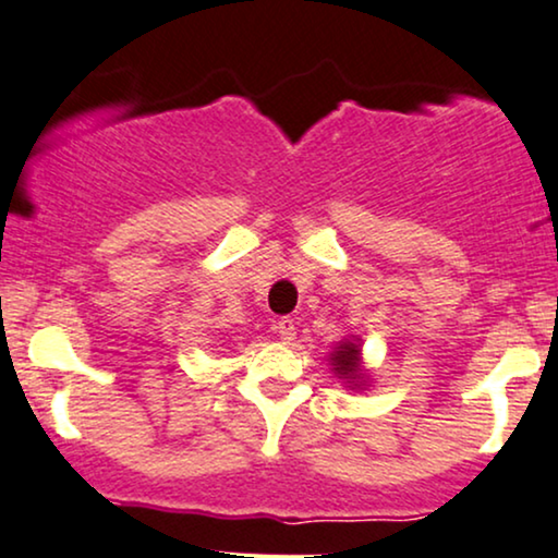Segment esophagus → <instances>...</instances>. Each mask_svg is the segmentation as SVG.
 <instances>
[{
	"label": "esophagus",
	"mask_w": 558,
	"mask_h": 558,
	"mask_svg": "<svg viewBox=\"0 0 558 558\" xmlns=\"http://www.w3.org/2000/svg\"><path fill=\"white\" fill-rule=\"evenodd\" d=\"M277 332L281 336V341L292 343L294 336H296V325H294V320H289V317H281V320L277 323Z\"/></svg>",
	"instance_id": "1"
}]
</instances>
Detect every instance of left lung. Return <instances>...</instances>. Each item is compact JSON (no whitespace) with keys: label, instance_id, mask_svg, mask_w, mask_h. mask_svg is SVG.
I'll return each mask as SVG.
<instances>
[{"label":"left lung","instance_id":"1","mask_svg":"<svg viewBox=\"0 0 558 558\" xmlns=\"http://www.w3.org/2000/svg\"><path fill=\"white\" fill-rule=\"evenodd\" d=\"M330 366L336 372L338 379H343L351 389H364L366 387V372L361 368V341H341L336 345V351L330 353Z\"/></svg>","mask_w":558,"mask_h":558}]
</instances>
